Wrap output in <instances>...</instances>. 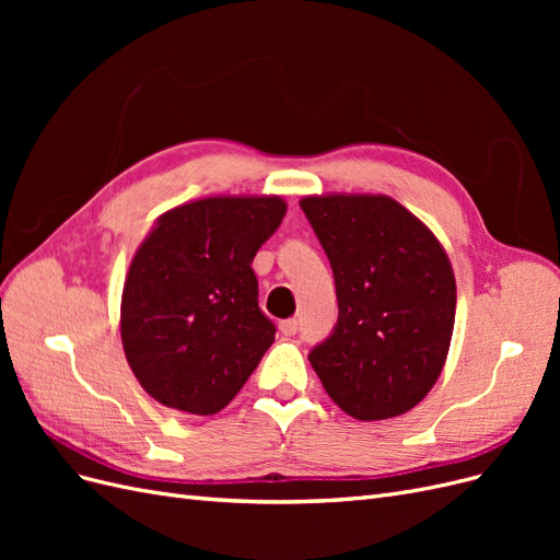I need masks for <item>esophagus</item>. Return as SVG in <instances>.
Wrapping results in <instances>:
<instances>
[{
	"mask_svg": "<svg viewBox=\"0 0 560 560\" xmlns=\"http://www.w3.org/2000/svg\"><path fill=\"white\" fill-rule=\"evenodd\" d=\"M280 331H282V336H294L299 331V322L296 319L280 322Z\"/></svg>",
	"mask_w": 560,
	"mask_h": 560,
	"instance_id": "esophagus-1",
	"label": "esophagus"
}]
</instances>
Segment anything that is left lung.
<instances>
[{
  "label": "left lung",
  "mask_w": 560,
  "mask_h": 560,
  "mask_svg": "<svg viewBox=\"0 0 560 560\" xmlns=\"http://www.w3.org/2000/svg\"><path fill=\"white\" fill-rule=\"evenodd\" d=\"M301 210L334 270L338 319L308 360L358 420L401 416L442 374L455 278L432 231L387 196H308Z\"/></svg>",
  "instance_id": "8db88e82"
}]
</instances>
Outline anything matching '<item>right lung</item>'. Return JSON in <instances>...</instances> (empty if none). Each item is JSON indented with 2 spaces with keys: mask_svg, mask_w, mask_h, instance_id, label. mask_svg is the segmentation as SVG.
Instances as JSON below:
<instances>
[{
  "mask_svg": "<svg viewBox=\"0 0 560 560\" xmlns=\"http://www.w3.org/2000/svg\"><path fill=\"white\" fill-rule=\"evenodd\" d=\"M284 212L278 196L202 198L159 217L140 245L124 284L121 341L163 406L222 411L276 341L252 261Z\"/></svg>",
  "mask_w": 560,
  "mask_h": 560,
  "instance_id": "obj_1",
  "label": "right lung"
}]
</instances>
